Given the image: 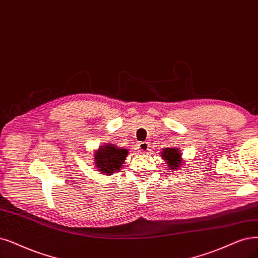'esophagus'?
Returning <instances> with one entry per match:
<instances>
[{
    "mask_svg": "<svg viewBox=\"0 0 258 258\" xmlns=\"http://www.w3.org/2000/svg\"><path fill=\"white\" fill-rule=\"evenodd\" d=\"M138 151L140 152V153H146V152L149 150V144L146 141L144 142H140L139 146H138Z\"/></svg>",
    "mask_w": 258,
    "mask_h": 258,
    "instance_id": "34e87169",
    "label": "esophagus"
}]
</instances>
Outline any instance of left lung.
Segmentation results:
<instances>
[{
  "label": "left lung",
  "instance_id": "1",
  "mask_svg": "<svg viewBox=\"0 0 258 258\" xmlns=\"http://www.w3.org/2000/svg\"><path fill=\"white\" fill-rule=\"evenodd\" d=\"M161 156L165 158L168 163V166L171 169H177L179 159H180V153L176 149L166 148L163 152H161Z\"/></svg>",
  "mask_w": 258,
  "mask_h": 258
}]
</instances>
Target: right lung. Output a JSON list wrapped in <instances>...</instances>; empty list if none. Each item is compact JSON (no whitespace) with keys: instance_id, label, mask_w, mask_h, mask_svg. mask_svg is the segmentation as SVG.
I'll return each instance as SVG.
<instances>
[{"instance_id":"add662e5","label":"right lung","mask_w":258,"mask_h":258,"mask_svg":"<svg viewBox=\"0 0 258 258\" xmlns=\"http://www.w3.org/2000/svg\"><path fill=\"white\" fill-rule=\"evenodd\" d=\"M127 153V150L120 149L114 145H109L103 148L101 147L94 154L95 166L99 168V171H101L102 173H113L114 171L122 167Z\"/></svg>"}]
</instances>
